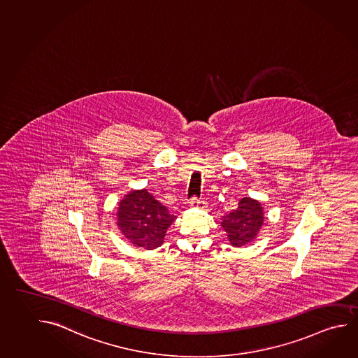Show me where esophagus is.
<instances>
[{
  "mask_svg": "<svg viewBox=\"0 0 358 358\" xmlns=\"http://www.w3.org/2000/svg\"><path fill=\"white\" fill-rule=\"evenodd\" d=\"M190 206L192 208H199V209H206V203L203 200L193 199L190 200Z\"/></svg>",
  "mask_w": 358,
  "mask_h": 358,
  "instance_id": "esophagus-1",
  "label": "esophagus"
}]
</instances>
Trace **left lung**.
I'll return each mask as SVG.
<instances>
[{
  "label": "left lung",
  "instance_id": "left-lung-1",
  "mask_svg": "<svg viewBox=\"0 0 358 358\" xmlns=\"http://www.w3.org/2000/svg\"><path fill=\"white\" fill-rule=\"evenodd\" d=\"M264 224V212L259 200L244 196L238 208L225 215L220 222L222 228L233 247H244L253 242Z\"/></svg>",
  "mask_w": 358,
  "mask_h": 358
}]
</instances>
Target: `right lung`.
<instances>
[{"label": "right lung", "mask_w": 358, "mask_h": 358, "mask_svg": "<svg viewBox=\"0 0 358 358\" xmlns=\"http://www.w3.org/2000/svg\"><path fill=\"white\" fill-rule=\"evenodd\" d=\"M116 225L122 236L136 248H158L176 215L159 203L145 188L130 190L116 212Z\"/></svg>", "instance_id": "1"}]
</instances>
